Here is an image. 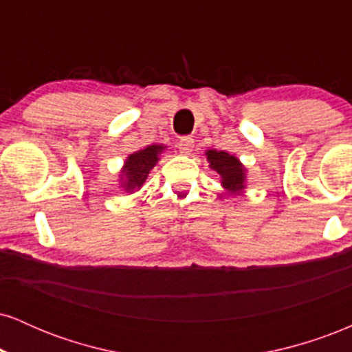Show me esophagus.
Returning <instances> with one entry per match:
<instances>
[{"label": "esophagus", "instance_id": "34e87169", "mask_svg": "<svg viewBox=\"0 0 352 352\" xmlns=\"http://www.w3.org/2000/svg\"><path fill=\"white\" fill-rule=\"evenodd\" d=\"M193 145H195V140H193L192 137H184L179 142V151L180 153H184V155H188V153L193 151Z\"/></svg>", "mask_w": 352, "mask_h": 352}]
</instances>
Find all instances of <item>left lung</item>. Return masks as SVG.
<instances>
[{
    "label": "left lung",
    "instance_id": "obj_1",
    "mask_svg": "<svg viewBox=\"0 0 352 352\" xmlns=\"http://www.w3.org/2000/svg\"><path fill=\"white\" fill-rule=\"evenodd\" d=\"M207 160L210 167L220 175L223 188L232 193L241 192L245 188L246 168L235 155H230L225 151H207Z\"/></svg>",
    "mask_w": 352,
    "mask_h": 352
}]
</instances>
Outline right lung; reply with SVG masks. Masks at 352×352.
Listing matches in <instances>:
<instances>
[{
    "label": "right lung",
    "instance_id": "obj_1",
    "mask_svg": "<svg viewBox=\"0 0 352 352\" xmlns=\"http://www.w3.org/2000/svg\"><path fill=\"white\" fill-rule=\"evenodd\" d=\"M164 145H148V147L137 151L125 159V164L120 170V182H122V188L127 192H135L144 185L147 179L148 172L155 167L159 162L160 153L164 151Z\"/></svg>",
    "mask_w": 352,
    "mask_h": 352
}]
</instances>
